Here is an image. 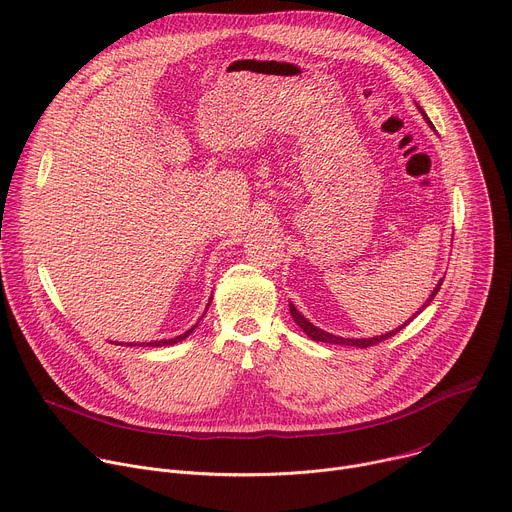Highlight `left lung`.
Segmentation results:
<instances>
[{
    "label": "left lung",
    "mask_w": 512,
    "mask_h": 512,
    "mask_svg": "<svg viewBox=\"0 0 512 512\" xmlns=\"http://www.w3.org/2000/svg\"><path fill=\"white\" fill-rule=\"evenodd\" d=\"M419 111H421V115H423V119L431 125V121H429V117L423 113V109L421 107H417ZM442 281L444 279H440L437 281V285H435V289L431 291V296L427 298V302L419 308V312L423 310V308H427L429 304H431V300L435 298V294L437 291H440V287H442ZM419 312H415V316L419 314ZM289 314H291V318H294V322L312 338V340H316V342H328V344H344V346H358V348H369V346H373V344H379V342H383V340H387V338H391V336H395L401 328H405L413 318H409L407 322H403L399 328H395V330H391V332H387V334H381V336H373V338H342V336H334V334H330V332H324L322 328H318V326H314L308 318H304L298 310H296V306L289 302Z\"/></svg>",
    "instance_id": "left-lung-1"
}]
</instances>
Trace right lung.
Returning <instances> with one entry per match:
<instances>
[{
    "label": "right lung",
    "mask_w": 512,
    "mask_h": 512,
    "mask_svg": "<svg viewBox=\"0 0 512 512\" xmlns=\"http://www.w3.org/2000/svg\"><path fill=\"white\" fill-rule=\"evenodd\" d=\"M210 302H212V298H210ZM210 306V304H208ZM208 310V308H206ZM204 316V314H202ZM202 320V318H200ZM198 326V322L190 328V330H186L184 334H180V336H174V338H168V340H154V342H139V346H152V348H158V346H172V344H178V342H182L184 338H188L192 332H194V328ZM121 346H123V342H121ZM125 346H137V342H125Z\"/></svg>",
    "instance_id": "add662e5"
}]
</instances>
